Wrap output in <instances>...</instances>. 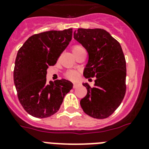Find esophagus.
Instances as JSON below:
<instances>
[{"label":"esophagus","instance_id":"esophagus-1","mask_svg":"<svg viewBox=\"0 0 149 149\" xmlns=\"http://www.w3.org/2000/svg\"><path fill=\"white\" fill-rule=\"evenodd\" d=\"M79 84H78V83H73V87H74V88H76V87H77V86H78Z\"/></svg>","mask_w":149,"mask_h":149}]
</instances>
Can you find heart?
I'll return each instance as SVG.
<instances>
[{
	"label": "heart",
	"instance_id": "b5f03b06",
	"mask_svg": "<svg viewBox=\"0 0 149 149\" xmlns=\"http://www.w3.org/2000/svg\"><path fill=\"white\" fill-rule=\"evenodd\" d=\"M82 49H83V48H82L81 46H79V45H75V46H73V48H72V52L74 53V52L79 51V50ZM78 75L79 74H78V72H77V71H74V70H69V71H67L66 73H65V77L70 79H76L77 77H78Z\"/></svg>",
	"mask_w": 149,
	"mask_h": 149
}]
</instances>
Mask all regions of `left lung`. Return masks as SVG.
Listing matches in <instances>:
<instances>
[{"label":"left lung","instance_id":"obj_1","mask_svg":"<svg viewBox=\"0 0 149 149\" xmlns=\"http://www.w3.org/2000/svg\"><path fill=\"white\" fill-rule=\"evenodd\" d=\"M73 37L88 52L84 77H96L93 87L83 84L87 93L80 100L82 109L93 118H108L120 106L126 92V61L121 46L101 29H79Z\"/></svg>","mask_w":149,"mask_h":149}]
</instances>
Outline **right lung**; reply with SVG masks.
<instances>
[{
    "label": "right lung",
    "mask_w": 149,
    "mask_h": 149,
    "mask_svg": "<svg viewBox=\"0 0 149 149\" xmlns=\"http://www.w3.org/2000/svg\"><path fill=\"white\" fill-rule=\"evenodd\" d=\"M72 36V29L36 34L17 52L14 83L23 108L35 118H45L56 113L72 88V83L65 79L46 82L47 69L56 64Z\"/></svg>",
    "instance_id": "obj_1"
}]
</instances>
